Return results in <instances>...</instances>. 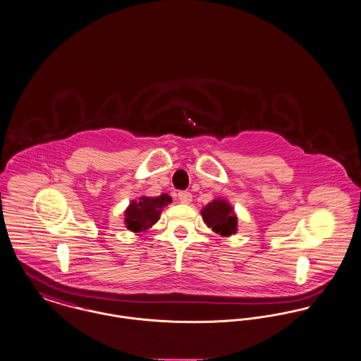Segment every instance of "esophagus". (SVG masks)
I'll use <instances>...</instances> for the list:
<instances>
[{
  "label": "esophagus",
  "mask_w": 361,
  "mask_h": 361,
  "mask_svg": "<svg viewBox=\"0 0 361 361\" xmlns=\"http://www.w3.org/2000/svg\"><path fill=\"white\" fill-rule=\"evenodd\" d=\"M178 200L181 203H190L192 200V194L188 191H180L178 192Z\"/></svg>",
  "instance_id": "obj_1"
}]
</instances>
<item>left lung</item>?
Masks as SVG:
<instances>
[{"mask_svg":"<svg viewBox=\"0 0 361 361\" xmlns=\"http://www.w3.org/2000/svg\"><path fill=\"white\" fill-rule=\"evenodd\" d=\"M204 223L220 235H231L237 231V216L226 200H214L202 210Z\"/></svg>","mask_w":361,"mask_h":361,"instance_id":"8db88e82","label":"left lung"}]
</instances>
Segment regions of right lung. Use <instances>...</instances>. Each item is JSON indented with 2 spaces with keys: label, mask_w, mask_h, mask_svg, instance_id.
<instances>
[{
  "label": "right lung",
  "mask_w": 361,
  "mask_h": 361,
  "mask_svg": "<svg viewBox=\"0 0 361 361\" xmlns=\"http://www.w3.org/2000/svg\"><path fill=\"white\" fill-rule=\"evenodd\" d=\"M171 202L167 194H161V197L149 198L141 197L138 200L130 203L126 210L124 223L130 231L141 233L152 227L158 220L161 210Z\"/></svg>",
  "instance_id": "right-lung-1"
}]
</instances>
